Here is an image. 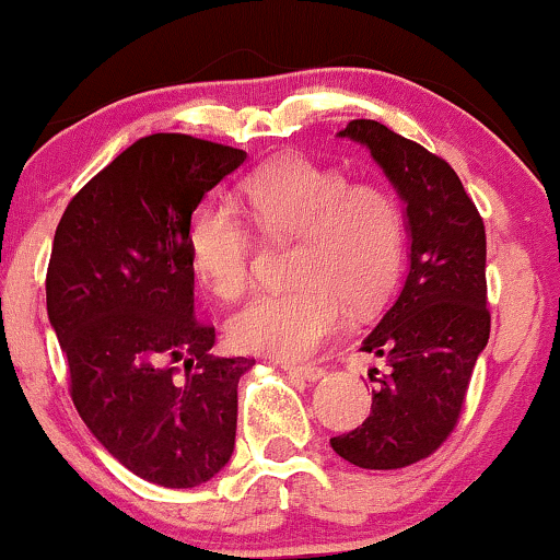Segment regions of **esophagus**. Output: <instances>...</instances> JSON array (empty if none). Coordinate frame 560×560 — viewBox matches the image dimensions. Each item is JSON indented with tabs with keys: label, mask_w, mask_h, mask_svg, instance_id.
<instances>
[{
	"label": "esophagus",
	"mask_w": 560,
	"mask_h": 560,
	"mask_svg": "<svg viewBox=\"0 0 560 560\" xmlns=\"http://www.w3.org/2000/svg\"><path fill=\"white\" fill-rule=\"evenodd\" d=\"M282 369H285L291 376L306 378V382H319V378L324 376L322 365H291L288 363V365H282Z\"/></svg>",
	"instance_id": "esophagus-1"
}]
</instances>
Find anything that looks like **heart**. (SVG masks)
<instances>
[{"label": "heart", "mask_w": 560, "mask_h": 560, "mask_svg": "<svg viewBox=\"0 0 560 560\" xmlns=\"http://www.w3.org/2000/svg\"><path fill=\"white\" fill-rule=\"evenodd\" d=\"M254 223L272 241L299 238L291 288L254 295L228 322L244 353L299 361L322 348L345 312H371L392 293L405 254L397 197L303 155H282L244 182ZM189 261L218 299L233 301L252 282L254 233L238 207L210 202L189 228Z\"/></svg>", "instance_id": "heart-1"}]
</instances>
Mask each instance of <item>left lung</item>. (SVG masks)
<instances>
[{"label":"left lung","instance_id":"1","mask_svg":"<svg viewBox=\"0 0 560 560\" xmlns=\"http://www.w3.org/2000/svg\"><path fill=\"white\" fill-rule=\"evenodd\" d=\"M340 137L369 150L405 202L410 269L361 345L389 365L371 416L329 444L363 470H397L425 459L454 431L491 337L486 225L452 165L418 142L371 119L350 121Z\"/></svg>","mask_w":560,"mask_h":560}]
</instances>
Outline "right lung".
Segmentation results:
<instances>
[{
    "mask_svg": "<svg viewBox=\"0 0 560 560\" xmlns=\"http://www.w3.org/2000/svg\"><path fill=\"white\" fill-rule=\"evenodd\" d=\"M246 161L189 135L129 144L82 186L54 233L46 312L69 392L101 446L137 478L197 488L236 446L238 378L195 319L191 212Z\"/></svg>",
    "mask_w": 560,
    "mask_h": 560,
    "instance_id": "1",
    "label": "right lung"
}]
</instances>
